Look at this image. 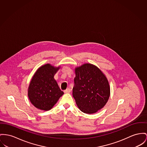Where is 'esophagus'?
<instances>
[{
	"label": "esophagus",
	"instance_id": "esophagus-1",
	"mask_svg": "<svg viewBox=\"0 0 147 147\" xmlns=\"http://www.w3.org/2000/svg\"><path fill=\"white\" fill-rule=\"evenodd\" d=\"M71 91V90L70 88H67V89H66L65 90H64V92L65 93H69Z\"/></svg>",
	"mask_w": 147,
	"mask_h": 147
}]
</instances>
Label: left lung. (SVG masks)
Wrapping results in <instances>:
<instances>
[{"mask_svg": "<svg viewBox=\"0 0 147 147\" xmlns=\"http://www.w3.org/2000/svg\"><path fill=\"white\" fill-rule=\"evenodd\" d=\"M76 76L72 95L78 109L94 114L103 108L110 95L108 79L95 65L85 63L75 69Z\"/></svg>", "mask_w": 147, "mask_h": 147, "instance_id": "1", "label": "left lung"}]
</instances>
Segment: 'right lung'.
<instances>
[{
	"label": "right lung",
	"instance_id": "right-lung-1",
	"mask_svg": "<svg viewBox=\"0 0 147 147\" xmlns=\"http://www.w3.org/2000/svg\"><path fill=\"white\" fill-rule=\"evenodd\" d=\"M60 69L49 63L40 66L34 73L28 88L32 104L41 110H51L64 94L59 88L54 76Z\"/></svg>",
	"mask_w": 147,
	"mask_h": 147
}]
</instances>
